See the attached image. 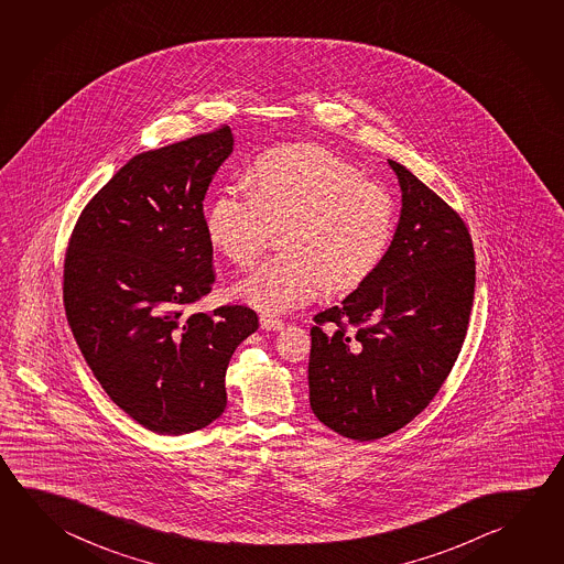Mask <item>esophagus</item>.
<instances>
[{"instance_id":"esophagus-1","label":"esophagus","mask_w":564,"mask_h":564,"mask_svg":"<svg viewBox=\"0 0 564 564\" xmlns=\"http://www.w3.org/2000/svg\"><path fill=\"white\" fill-rule=\"evenodd\" d=\"M259 323H261V328H265V330H283L285 328V323L281 321V318H275V316L263 315L259 318Z\"/></svg>"}]
</instances>
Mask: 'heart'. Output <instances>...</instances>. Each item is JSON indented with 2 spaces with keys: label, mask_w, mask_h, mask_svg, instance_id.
I'll return each mask as SVG.
<instances>
[{
  "label": "heart",
  "mask_w": 564,
  "mask_h": 564,
  "mask_svg": "<svg viewBox=\"0 0 564 564\" xmlns=\"http://www.w3.org/2000/svg\"><path fill=\"white\" fill-rule=\"evenodd\" d=\"M398 206L384 186L335 152L299 144L271 150L248 184L219 189L206 209V236L236 265H251L281 229L285 253L263 261L236 285V295L278 315L313 301L326 285H360L394 238Z\"/></svg>",
  "instance_id": "1"
}]
</instances>
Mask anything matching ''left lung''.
<instances>
[{
    "mask_svg": "<svg viewBox=\"0 0 564 564\" xmlns=\"http://www.w3.org/2000/svg\"><path fill=\"white\" fill-rule=\"evenodd\" d=\"M388 164L402 189L394 239L380 265L311 328V408L358 442L394 434L434 400L474 305V243L464 219L405 166Z\"/></svg>",
    "mask_w": 564,
    "mask_h": 564,
    "instance_id": "left-lung-1",
    "label": "left lung"
}]
</instances>
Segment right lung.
Returning a JSON list of instances; mask_svg holds the SVG:
<instances>
[{
	"label": "right lung",
	"mask_w": 564,
	"mask_h": 564,
	"mask_svg": "<svg viewBox=\"0 0 564 564\" xmlns=\"http://www.w3.org/2000/svg\"><path fill=\"white\" fill-rule=\"evenodd\" d=\"M229 127L130 159L80 212L63 268L73 336L110 400L150 432L189 434L228 404L229 358L256 311L186 315L216 281L204 198Z\"/></svg>",
	"instance_id": "1"
}]
</instances>
